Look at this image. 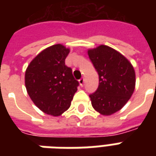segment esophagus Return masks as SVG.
Listing matches in <instances>:
<instances>
[{
  "label": "esophagus",
  "instance_id": "obj_1",
  "mask_svg": "<svg viewBox=\"0 0 156 156\" xmlns=\"http://www.w3.org/2000/svg\"><path fill=\"white\" fill-rule=\"evenodd\" d=\"M84 81H85V79L83 78H82L81 79H79V80H78V82H79V84H80L81 87H83V84H84Z\"/></svg>",
  "mask_w": 156,
  "mask_h": 156
}]
</instances>
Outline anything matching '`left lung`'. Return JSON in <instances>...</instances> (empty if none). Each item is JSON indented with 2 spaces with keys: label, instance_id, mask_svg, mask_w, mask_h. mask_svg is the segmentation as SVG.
I'll list each match as a JSON object with an SVG mask.
<instances>
[{
  "label": "left lung",
  "instance_id": "left-lung-1",
  "mask_svg": "<svg viewBox=\"0 0 156 156\" xmlns=\"http://www.w3.org/2000/svg\"><path fill=\"white\" fill-rule=\"evenodd\" d=\"M88 57L98 73L97 90L89 95L92 106L103 115H111L124 107L135 88V73L124 56L100 45L89 49Z\"/></svg>",
  "mask_w": 156,
  "mask_h": 156
}]
</instances>
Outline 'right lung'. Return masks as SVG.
I'll return each mask as SVG.
<instances>
[{
	"mask_svg": "<svg viewBox=\"0 0 156 156\" xmlns=\"http://www.w3.org/2000/svg\"><path fill=\"white\" fill-rule=\"evenodd\" d=\"M69 48L56 44L41 51L26 70L25 85L35 105L52 116H59L71 105L78 82L65 65Z\"/></svg>",
	"mask_w": 156,
	"mask_h": 156,
	"instance_id": "obj_1",
	"label": "right lung"
}]
</instances>
